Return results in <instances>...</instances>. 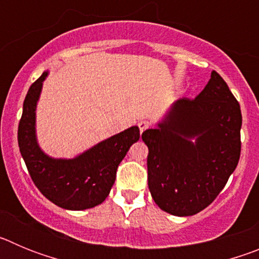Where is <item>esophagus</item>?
Wrapping results in <instances>:
<instances>
[{
	"label": "esophagus",
	"mask_w": 259,
	"mask_h": 259,
	"mask_svg": "<svg viewBox=\"0 0 259 259\" xmlns=\"http://www.w3.org/2000/svg\"><path fill=\"white\" fill-rule=\"evenodd\" d=\"M150 127V123L148 120H140L139 122V128H140V134H143L144 131H146L148 128Z\"/></svg>",
	"instance_id": "esophagus-1"
}]
</instances>
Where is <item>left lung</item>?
<instances>
[{"label":"left lung","mask_w":259,"mask_h":259,"mask_svg":"<svg viewBox=\"0 0 259 259\" xmlns=\"http://www.w3.org/2000/svg\"><path fill=\"white\" fill-rule=\"evenodd\" d=\"M239 102L218 72L194 98L174 102L141 139L148 154V185L159 209L189 217L221 193L240 159Z\"/></svg>","instance_id":"8db88e82"}]
</instances>
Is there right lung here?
<instances>
[{"label":"right lung","mask_w":259,"mask_h":259,"mask_svg":"<svg viewBox=\"0 0 259 259\" xmlns=\"http://www.w3.org/2000/svg\"><path fill=\"white\" fill-rule=\"evenodd\" d=\"M48 75L49 71H44L32 84L23 104L18 128L20 154L32 180L48 200L66 210L91 209L109 196L116 168L132 144L139 141L140 130L132 125L74 158L50 157L41 149L36 134V110Z\"/></svg>","instance_id":"1"}]
</instances>
